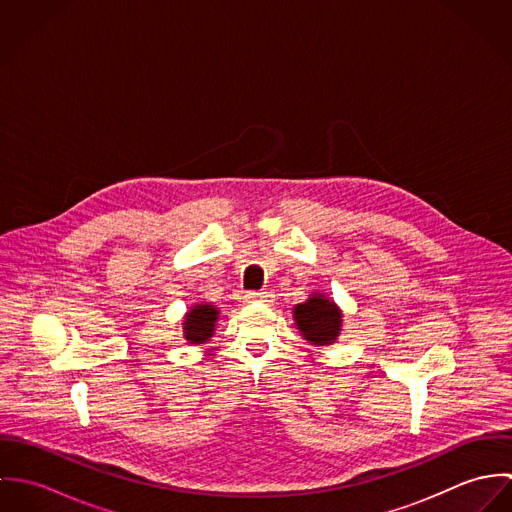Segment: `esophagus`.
<instances>
[{
    "instance_id": "obj_1",
    "label": "esophagus",
    "mask_w": 512,
    "mask_h": 512,
    "mask_svg": "<svg viewBox=\"0 0 512 512\" xmlns=\"http://www.w3.org/2000/svg\"><path fill=\"white\" fill-rule=\"evenodd\" d=\"M244 299L248 301V303H256V301H262V303H266V301H270L272 299V293L270 292H248L244 295Z\"/></svg>"
}]
</instances>
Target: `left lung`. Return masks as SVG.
<instances>
[{
    "mask_svg": "<svg viewBox=\"0 0 512 512\" xmlns=\"http://www.w3.org/2000/svg\"><path fill=\"white\" fill-rule=\"evenodd\" d=\"M293 323L301 337L313 347H329L337 343L343 329L341 307L323 292L311 295L293 307Z\"/></svg>",
    "mask_w": 512,
    "mask_h": 512,
    "instance_id": "obj_1",
    "label": "left lung"
}]
</instances>
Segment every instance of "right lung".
I'll list each match as a JSON object with an SVG mask.
<instances>
[{
    "mask_svg": "<svg viewBox=\"0 0 512 512\" xmlns=\"http://www.w3.org/2000/svg\"><path fill=\"white\" fill-rule=\"evenodd\" d=\"M220 311L217 305L201 301L187 309L183 317V339L189 345H205L217 331Z\"/></svg>",
    "mask_w": 512,
    "mask_h": 512,
    "instance_id": "right-lung-1",
    "label": "right lung"
}]
</instances>
